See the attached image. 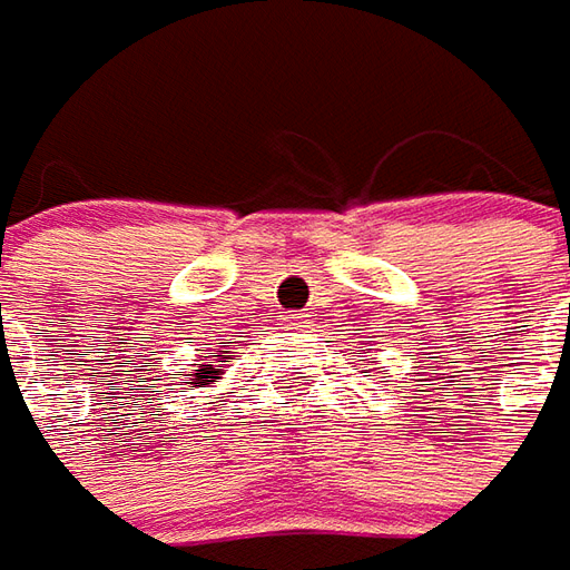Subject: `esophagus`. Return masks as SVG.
Instances as JSON below:
<instances>
[{
	"mask_svg": "<svg viewBox=\"0 0 570 570\" xmlns=\"http://www.w3.org/2000/svg\"><path fill=\"white\" fill-rule=\"evenodd\" d=\"M285 326L294 332H304L311 326V320H307V313H288V316H285Z\"/></svg>",
	"mask_w": 570,
	"mask_h": 570,
	"instance_id": "1",
	"label": "esophagus"
}]
</instances>
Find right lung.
Here are the masks:
<instances>
[{
  "label": "right lung",
  "instance_id": "right-lung-1",
  "mask_svg": "<svg viewBox=\"0 0 570 570\" xmlns=\"http://www.w3.org/2000/svg\"><path fill=\"white\" fill-rule=\"evenodd\" d=\"M232 357H235L232 351H219V354H213V361H209V364H200L197 373H190V389H209L216 380H223V370H219V366H225V361H232Z\"/></svg>",
  "mask_w": 570,
  "mask_h": 570
}]
</instances>
